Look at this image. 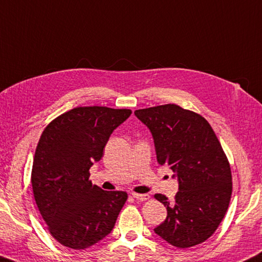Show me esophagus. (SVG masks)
<instances>
[{
  "label": "esophagus",
  "instance_id": "34e87169",
  "mask_svg": "<svg viewBox=\"0 0 262 262\" xmlns=\"http://www.w3.org/2000/svg\"><path fill=\"white\" fill-rule=\"evenodd\" d=\"M133 197L135 199H139V201H149L150 196L147 193H132Z\"/></svg>",
  "mask_w": 262,
  "mask_h": 262
}]
</instances>
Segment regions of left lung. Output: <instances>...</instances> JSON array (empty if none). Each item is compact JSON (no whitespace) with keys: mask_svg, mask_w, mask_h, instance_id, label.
Listing matches in <instances>:
<instances>
[{"mask_svg":"<svg viewBox=\"0 0 262 262\" xmlns=\"http://www.w3.org/2000/svg\"><path fill=\"white\" fill-rule=\"evenodd\" d=\"M135 116L151 130L157 160L177 173L179 191L173 202L161 193L167 217L155 232L167 243L187 249L215 232L232 192L230 164L205 118L177 104L141 108Z\"/></svg>","mask_w":262,"mask_h":262,"instance_id":"left-lung-1","label":"left lung"}]
</instances>
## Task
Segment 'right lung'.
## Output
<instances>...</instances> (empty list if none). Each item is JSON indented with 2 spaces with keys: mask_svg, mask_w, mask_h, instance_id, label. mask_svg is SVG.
<instances>
[{
  "mask_svg": "<svg viewBox=\"0 0 262 262\" xmlns=\"http://www.w3.org/2000/svg\"><path fill=\"white\" fill-rule=\"evenodd\" d=\"M130 115L128 108L79 106L55 118L42 133L31 182L42 219L61 245L84 250L115 227L128 194L93 184L89 169Z\"/></svg>",
  "mask_w": 262,
  "mask_h": 262,
  "instance_id": "right-lung-1",
  "label": "right lung"
}]
</instances>
